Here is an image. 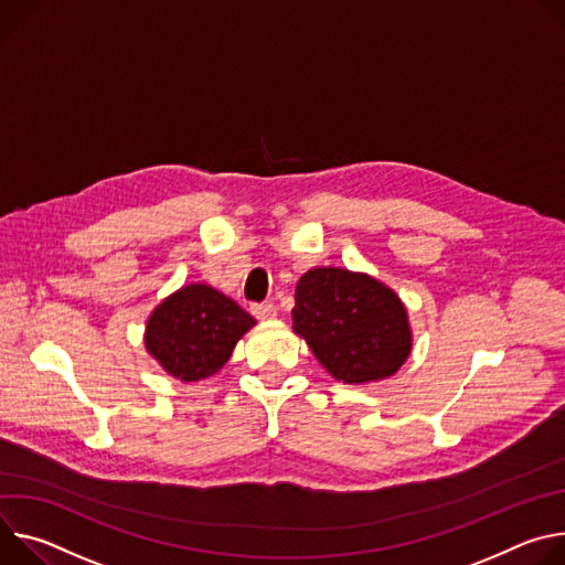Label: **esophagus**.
<instances>
[{"instance_id":"esophagus-1","label":"esophagus","mask_w":565,"mask_h":565,"mask_svg":"<svg viewBox=\"0 0 565 565\" xmlns=\"http://www.w3.org/2000/svg\"><path fill=\"white\" fill-rule=\"evenodd\" d=\"M250 311H254V317L260 319V321H271L278 317V307L274 302H263V305H254L250 307Z\"/></svg>"}]
</instances>
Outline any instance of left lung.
<instances>
[{"mask_svg":"<svg viewBox=\"0 0 565 565\" xmlns=\"http://www.w3.org/2000/svg\"><path fill=\"white\" fill-rule=\"evenodd\" d=\"M291 317L294 332L343 384L393 377L413 348L404 302L367 274L309 269L296 285Z\"/></svg>","mask_w":565,"mask_h":565,"instance_id":"left-lung-1","label":"left lung"}]
</instances>
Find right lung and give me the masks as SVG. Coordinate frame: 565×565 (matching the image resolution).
<instances>
[{"label": "right lung", "mask_w": 565, "mask_h": 565, "mask_svg": "<svg viewBox=\"0 0 565 565\" xmlns=\"http://www.w3.org/2000/svg\"><path fill=\"white\" fill-rule=\"evenodd\" d=\"M256 319L209 285H185L161 300L146 326V350L181 382L215 374Z\"/></svg>", "instance_id": "1"}]
</instances>
